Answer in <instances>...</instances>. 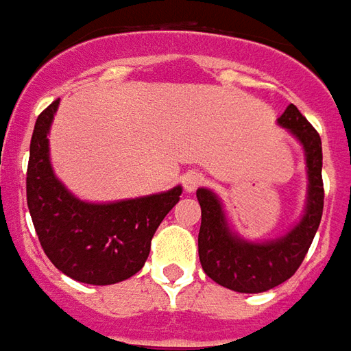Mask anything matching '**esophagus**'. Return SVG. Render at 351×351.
I'll list each match as a JSON object with an SVG mask.
<instances>
[{
    "instance_id": "1",
    "label": "esophagus",
    "mask_w": 351,
    "mask_h": 351,
    "mask_svg": "<svg viewBox=\"0 0 351 351\" xmlns=\"http://www.w3.org/2000/svg\"><path fill=\"white\" fill-rule=\"evenodd\" d=\"M201 184H203V176L199 175V173H195V171H190V173H186V175L182 176V186L188 193H193Z\"/></svg>"
}]
</instances>
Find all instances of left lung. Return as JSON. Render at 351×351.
Here are the masks:
<instances>
[{"label":"left lung","mask_w":351,"mask_h":351,"mask_svg":"<svg viewBox=\"0 0 351 351\" xmlns=\"http://www.w3.org/2000/svg\"><path fill=\"white\" fill-rule=\"evenodd\" d=\"M304 150L308 190L301 221L274 241H246L231 231L221 201L206 188H199L201 205L199 259L203 271L220 286L239 293H261L291 278L314 241L324 213L322 138L293 103L278 118Z\"/></svg>","instance_id":"1"}]
</instances>
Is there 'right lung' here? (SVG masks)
<instances>
[{
	"label": "right lung",
	"mask_w": 351,
	"mask_h": 351,
	"mask_svg": "<svg viewBox=\"0 0 351 351\" xmlns=\"http://www.w3.org/2000/svg\"><path fill=\"white\" fill-rule=\"evenodd\" d=\"M60 99L35 122L27 163V208L47 258L69 278L108 286L143 269L150 241L182 188L114 203H86L75 197L52 171L49 130Z\"/></svg>",
	"instance_id": "1"
}]
</instances>
